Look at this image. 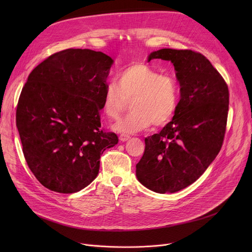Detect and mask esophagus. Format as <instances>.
<instances>
[{
    "instance_id": "esophagus-1",
    "label": "esophagus",
    "mask_w": 252,
    "mask_h": 252,
    "mask_svg": "<svg viewBox=\"0 0 252 252\" xmlns=\"http://www.w3.org/2000/svg\"><path fill=\"white\" fill-rule=\"evenodd\" d=\"M128 139H129V136H127V135H121V136H119V140H121V142H126Z\"/></svg>"
}]
</instances>
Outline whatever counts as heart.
Wrapping results in <instances>:
<instances>
[{"label":"heart","instance_id":"heart-1","mask_svg":"<svg viewBox=\"0 0 252 252\" xmlns=\"http://www.w3.org/2000/svg\"><path fill=\"white\" fill-rule=\"evenodd\" d=\"M180 97L176 78L160 74L150 66L134 63L118 74V86L110 82L105 88L102 108L109 118L116 119L131 100V111L112 126L123 135H130L161 126L173 118Z\"/></svg>","mask_w":252,"mask_h":252}]
</instances>
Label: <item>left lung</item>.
<instances>
[{
	"label": "left lung",
	"instance_id": "obj_1",
	"mask_svg": "<svg viewBox=\"0 0 252 252\" xmlns=\"http://www.w3.org/2000/svg\"><path fill=\"white\" fill-rule=\"evenodd\" d=\"M173 63L180 85L175 115L159 134L145 139L136 165L138 181L156 193H176L199 179L219 154L226 131L229 90L221 75L200 53L160 49L148 62Z\"/></svg>",
	"mask_w": 252,
	"mask_h": 252
}]
</instances>
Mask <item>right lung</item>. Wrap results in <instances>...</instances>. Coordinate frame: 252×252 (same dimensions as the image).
<instances>
[{
  "label": "right lung",
  "instance_id": "add662e5",
  "mask_svg": "<svg viewBox=\"0 0 252 252\" xmlns=\"http://www.w3.org/2000/svg\"><path fill=\"white\" fill-rule=\"evenodd\" d=\"M114 61L102 52L67 49L30 73L19 97L16 126L29 167L58 193L86 188L103 152L118 143L101 128L100 110Z\"/></svg>",
  "mask_w": 252,
  "mask_h": 252
}]
</instances>
